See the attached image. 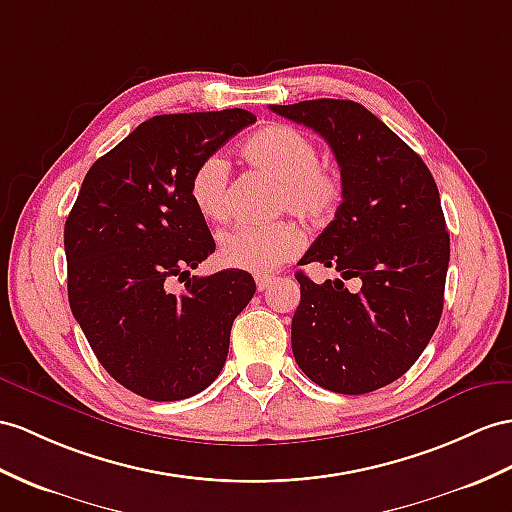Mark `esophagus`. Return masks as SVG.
Listing matches in <instances>:
<instances>
[{
  "label": "esophagus",
  "instance_id": "obj_1",
  "mask_svg": "<svg viewBox=\"0 0 512 512\" xmlns=\"http://www.w3.org/2000/svg\"><path fill=\"white\" fill-rule=\"evenodd\" d=\"M271 284H273V278H271V276H256V289H258L260 293L267 291Z\"/></svg>",
  "mask_w": 512,
  "mask_h": 512
}]
</instances>
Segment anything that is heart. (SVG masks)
<instances>
[{"label":"heart","instance_id":"obj_1","mask_svg":"<svg viewBox=\"0 0 512 512\" xmlns=\"http://www.w3.org/2000/svg\"><path fill=\"white\" fill-rule=\"evenodd\" d=\"M254 169L278 180L276 210H289L306 226H323L341 204L343 178L339 169L323 162L317 143L302 130L273 123L254 132L241 147ZM230 167L221 154H208L197 162L189 195L197 213L208 221H221L228 210ZM302 236L289 221L239 223L219 234V263L232 269L265 273L297 254Z\"/></svg>","mask_w":512,"mask_h":512}]
</instances>
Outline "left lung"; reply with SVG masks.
I'll return each instance as SVG.
<instances>
[{
    "label": "left lung",
    "mask_w": 512,
    "mask_h": 512,
    "mask_svg": "<svg viewBox=\"0 0 512 512\" xmlns=\"http://www.w3.org/2000/svg\"><path fill=\"white\" fill-rule=\"evenodd\" d=\"M271 110L323 136L343 178L334 221L299 260L339 278L317 284L295 273L293 356L328 391L382 389L415 365L443 313L450 234L439 189L419 154L352 99Z\"/></svg>",
    "instance_id": "1"
}]
</instances>
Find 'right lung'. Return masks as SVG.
I'll use <instances>...</instances> for the list:
<instances>
[{"instance_id": "obj_1", "label": "right lung", "mask_w": 512, "mask_h": 512, "mask_svg": "<svg viewBox=\"0 0 512 512\" xmlns=\"http://www.w3.org/2000/svg\"><path fill=\"white\" fill-rule=\"evenodd\" d=\"M254 121L243 108L143 121L93 162L67 217L71 313L102 367L145 400L178 402L213 384L256 293L241 269L191 278L215 241L189 195L197 162Z\"/></svg>"}]
</instances>
